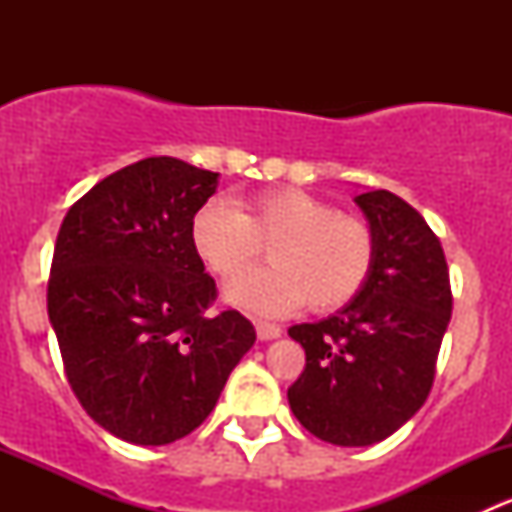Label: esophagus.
Wrapping results in <instances>:
<instances>
[{
	"mask_svg": "<svg viewBox=\"0 0 512 512\" xmlns=\"http://www.w3.org/2000/svg\"><path fill=\"white\" fill-rule=\"evenodd\" d=\"M255 332H257V339H260V342H272V339L280 337L282 329L277 327V324H270V322H255Z\"/></svg>",
	"mask_w": 512,
	"mask_h": 512,
	"instance_id": "obj_1",
	"label": "esophagus"
}]
</instances>
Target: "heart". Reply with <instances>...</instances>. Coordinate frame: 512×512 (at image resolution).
Returning <instances> with one entry per match:
<instances>
[{
	"mask_svg": "<svg viewBox=\"0 0 512 512\" xmlns=\"http://www.w3.org/2000/svg\"><path fill=\"white\" fill-rule=\"evenodd\" d=\"M190 240L205 265L232 277L260 257L262 242H275V267L247 272L225 285L235 307L280 317L307 302L332 312L361 292L374 265V235L352 215L297 188L252 195L245 210L213 200L195 213Z\"/></svg>",
	"mask_w": 512,
	"mask_h": 512,
	"instance_id": "b5f03b06",
	"label": "heart"
}]
</instances>
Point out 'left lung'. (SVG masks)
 <instances>
[{
  "instance_id": "left-lung-1",
  "label": "left lung",
  "mask_w": 512,
  "mask_h": 512,
  "mask_svg": "<svg viewBox=\"0 0 512 512\" xmlns=\"http://www.w3.org/2000/svg\"><path fill=\"white\" fill-rule=\"evenodd\" d=\"M374 235L364 289L314 324H294L307 366L287 389L297 421L334 446H371L426 401L451 322L443 247L426 220L389 190L356 195Z\"/></svg>"
}]
</instances>
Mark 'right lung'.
<instances>
[{
	"instance_id": "add662e5",
	"label": "right lung",
	"mask_w": 512,
	"mask_h": 512,
	"mask_svg": "<svg viewBox=\"0 0 512 512\" xmlns=\"http://www.w3.org/2000/svg\"><path fill=\"white\" fill-rule=\"evenodd\" d=\"M218 183L185 160H138L61 223L49 322L76 399L121 441L165 446L195 431L255 344L240 312L205 314L215 280L190 225Z\"/></svg>"
}]
</instances>
